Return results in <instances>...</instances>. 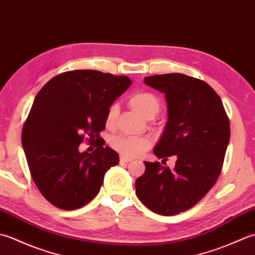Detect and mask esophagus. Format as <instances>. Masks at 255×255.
I'll use <instances>...</instances> for the list:
<instances>
[{
  "mask_svg": "<svg viewBox=\"0 0 255 255\" xmlns=\"http://www.w3.org/2000/svg\"><path fill=\"white\" fill-rule=\"evenodd\" d=\"M121 163H129V162H131L132 159H129V158H125V156H121Z\"/></svg>",
  "mask_w": 255,
  "mask_h": 255,
  "instance_id": "34e87169",
  "label": "esophagus"
}]
</instances>
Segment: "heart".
<instances>
[{"label":"heart","mask_w":255,"mask_h":255,"mask_svg":"<svg viewBox=\"0 0 255 255\" xmlns=\"http://www.w3.org/2000/svg\"><path fill=\"white\" fill-rule=\"evenodd\" d=\"M128 103L134 112L145 119L154 118L162 108V102L159 97L148 92L133 94ZM118 114L119 106L117 104H112L108 107L106 113V125L108 127L115 126ZM111 145L113 149H115L124 156L134 158V156L141 155L150 148V141L148 138L144 137L116 136L112 138Z\"/></svg>","instance_id":"b5f03b06"}]
</instances>
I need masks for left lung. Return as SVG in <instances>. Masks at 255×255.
<instances>
[{
  "label": "left lung",
  "instance_id": "left-lung-1",
  "mask_svg": "<svg viewBox=\"0 0 255 255\" xmlns=\"http://www.w3.org/2000/svg\"><path fill=\"white\" fill-rule=\"evenodd\" d=\"M165 94L167 123L153 153L166 161L175 155L174 169L144 162L136 194L145 207L162 216L192 208L215 185L223 169L230 139V124L219 95L204 81L182 73L144 78Z\"/></svg>",
  "mask_w": 255,
  "mask_h": 255
}]
</instances>
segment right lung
<instances>
[{
  "label": "right lung",
  "instance_id": "right-lung-1",
  "mask_svg": "<svg viewBox=\"0 0 255 255\" xmlns=\"http://www.w3.org/2000/svg\"><path fill=\"white\" fill-rule=\"evenodd\" d=\"M130 85L125 75L74 70L56 75L38 92L21 144L32 180L53 206L83 207L99 194L105 173L118 164V153L104 147L100 133L108 107ZM85 135L98 142L92 154L78 151Z\"/></svg>",
  "mask_w": 255,
  "mask_h": 255
}]
</instances>
